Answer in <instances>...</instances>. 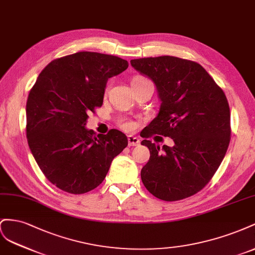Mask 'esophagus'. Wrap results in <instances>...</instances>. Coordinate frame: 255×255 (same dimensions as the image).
Segmentation results:
<instances>
[{
  "label": "esophagus",
  "instance_id": "1",
  "mask_svg": "<svg viewBox=\"0 0 255 255\" xmlns=\"http://www.w3.org/2000/svg\"><path fill=\"white\" fill-rule=\"evenodd\" d=\"M140 144V139L134 135H128V145L129 146H137Z\"/></svg>",
  "mask_w": 255,
  "mask_h": 255
}]
</instances>
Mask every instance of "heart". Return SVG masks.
Here are the masks:
<instances>
[{
	"instance_id": "obj_1",
	"label": "heart",
	"mask_w": 255,
	"mask_h": 255,
	"mask_svg": "<svg viewBox=\"0 0 255 255\" xmlns=\"http://www.w3.org/2000/svg\"><path fill=\"white\" fill-rule=\"evenodd\" d=\"M140 80H144V79H142V78H135L133 81H140ZM123 127L125 128V129H127V130H131L134 127V124L132 122H125V123L123 124Z\"/></svg>"
}]
</instances>
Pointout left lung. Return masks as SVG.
<instances>
[{"mask_svg":"<svg viewBox=\"0 0 255 255\" xmlns=\"http://www.w3.org/2000/svg\"><path fill=\"white\" fill-rule=\"evenodd\" d=\"M154 82L161 101L144 132L170 136L162 149L149 140L150 152L141 170L145 188L163 201H178L199 192L219 168L230 144L231 114L223 91L200 64L164 55L130 61Z\"/></svg>","mask_w":255,"mask_h":255,"instance_id":"1","label":"left lung"}]
</instances>
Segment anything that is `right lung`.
I'll return each mask as SVG.
<instances>
[{
	"mask_svg": "<svg viewBox=\"0 0 255 255\" xmlns=\"http://www.w3.org/2000/svg\"><path fill=\"white\" fill-rule=\"evenodd\" d=\"M127 68L121 57L83 51L49 63L36 80L25 109L28 146L61 190L82 194L98 187L128 145L120 130L96 134L86 128L87 114L103 106L109 78Z\"/></svg>",
	"mask_w": 255,
	"mask_h": 255,
	"instance_id": "add662e5",
	"label": "right lung"
}]
</instances>
